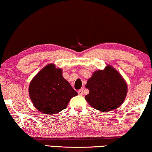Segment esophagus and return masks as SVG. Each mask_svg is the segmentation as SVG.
Returning a JSON list of instances; mask_svg holds the SVG:
<instances>
[{
	"instance_id": "1",
	"label": "esophagus",
	"mask_w": 152,
	"mask_h": 152,
	"mask_svg": "<svg viewBox=\"0 0 152 152\" xmlns=\"http://www.w3.org/2000/svg\"><path fill=\"white\" fill-rule=\"evenodd\" d=\"M83 91H84L83 88H81L80 90H79V91H78V93L80 96H82V95H83Z\"/></svg>"
}]
</instances>
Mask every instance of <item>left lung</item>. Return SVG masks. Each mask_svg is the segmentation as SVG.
I'll return each instance as SVG.
<instances>
[{
    "label": "left lung",
    "mask_w": 152,
    "mask_h": 152,
    "mask_svg": "<svg viewBox=\"0 0 152 152\" xmlns=\"http://www.w3.org/2000/svg\"><path fill=\"white\" fill-rule=\"evenodd\" d=\"M89 94L85 99L94 109L109 112L117 109L124 102L127 84L120 73L107 65L104 70L95 71L85 85Z\"/></svg>",
    "instance_id": "obj_1"
}]
</instances>
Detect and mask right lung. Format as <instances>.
I'll list each match as a JSON object with an SVG mask.
<instances>
[{
	"label": "right lung",
	"mask_w": 152,
	"mask_h": 152,
	"mask_svg": "<svg viewBox=\"0 0 152 152\" xmlns=\"http://www.w3.org/2000/svg\"><path fill=\"white\" fill-rule=\"evenodd\" d=\"M33 106L46 115H54L66 109L72 98L78 95L64 78L62 70L50 64L33 77L29 86Z\"/></svg>",
	"instance_id": "add662e5"
}]
</instances>
